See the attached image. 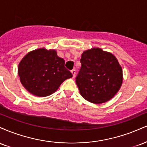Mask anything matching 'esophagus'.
<instances>
[{
  "instance_id": "34e87169",
  "label": "esophagus",
  "mask_w": 147,
  "mask_h": 147,
  "mask_svg": "<svg viewBox=\"0 0 147 147\" xmlns=\"http://www.w3.org/2000/svg\"><path fill=\"white\" fill-rule=\"evenodd\" d=\"M71 72H72V77H73V78H75V74H76V71H75V69H73V70H71Z\"/></svg>"
}]
</instances>
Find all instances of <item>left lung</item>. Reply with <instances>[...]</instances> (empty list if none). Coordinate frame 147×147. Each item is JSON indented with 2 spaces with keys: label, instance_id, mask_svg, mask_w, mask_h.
I'll use <instances>...</instances> for the list:
<instances>
[{
  "label": "left lung",
  "instance_id": "1",
  "mask_svg": "<svg viewBox=\"0 0 147 147\" xmlns=\"http://www.w3.org/2000/svg\"><path fill=\"white\" fill-rule=\"evenodd\" d=\"M82 67L76 77L81 95L93 104L112 99L122 86V69L113 55L100 48L84 51Z\"/></svg>",
  "mask_w": 147,
  "mask_h": 147
}]
</instances>
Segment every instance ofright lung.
Returning a JSON list of instances; mask_svg holds the SVG:
<instances>
[{
  "mask_svg": "<svg viewBox=\"0 0 147 147\" xmlns=\"http://www.w3.org/2000/svg\"><path fill=\"white\" fill-rule=\"evenodd\" d=\"M18 74L25 88L38 97L52 95L65 79L72 77L56 50L45 48L27 54L19 63Z\"/></svg>",
  "mask_w": 147,
  "mask_h": 147,
  "instance_id": "right-lung-1",
  "label": "right lung"
}]
</instances>
